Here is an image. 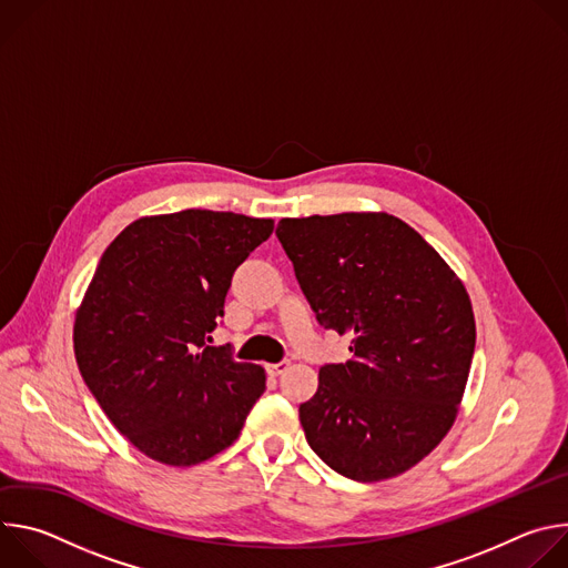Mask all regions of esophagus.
Returning a JSON list of instances; mask_svg holds the SVG:
<instances>
[{
    "label": "esophagus",
    "instance_id": "esophagus-1",
    "mask_svg": "<svg viewBox=\"0 0 568 568\" xmlns=\"http://www.w3.org/2000/svg\"><path fill=\"white\" fill-rule=\"evenodd\" d=\"M265 368H267L270 375H283V373L290 368V362L283 359V362H276V364H267Z\"/></svg>",
    "mask_w": 568,
    "mask_h": 568
}]
</instances>
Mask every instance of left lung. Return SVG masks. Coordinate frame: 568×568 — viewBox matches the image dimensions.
Listing matches in <instances>:
<instances>
[{"label": "left lung", "instance_id": "left-lung-1", "mask_svg": "<svg viewBox=\"0 0 568 568\" xmlns=\"http://www.w3.org/2000/svg\"><path fill=\"white\" fill-rule=\"evenodd\" d=\"M278 242L326 331L355 335L353 359L323 364L298 407L312 452L371 483L423 460L454 425L476 326L456 274L388 213L283 217Z\"/></svg>", "mask_w": 568, "mask_h": 568}]
</instances>
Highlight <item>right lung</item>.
Returning <instances> with one entry per match:
<instances>
[{"mask_svg":"<svg viewBox=\"0 0 568 568\" xmlns=\"http://www.w3.org/2000/svg\"><path fill=\"white\" fill-rule=\"evenodd\" d=\"M274 222L186 209L141 217L101 256L75 314L73 353L112 425L145 456L197 465L226 449L265 371L209 346L233 272Z\"/></svg>","mask_w":568,"mask_h":568,"instance_id":"right-lung-1","label":"right lung"}]
</instances>
